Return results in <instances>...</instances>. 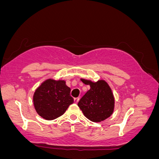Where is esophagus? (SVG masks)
Here are the masks:
<instances>
[{
  "instance_id": "esophagus-1",
  "label": "esophagus",
  "mask_w": 159,
  "mask_h": 159,
  "mask_svg": "<svg viewBox=\"0 0 159 159\" xmlns=\"http://www.w3.org/2000/svg\"><path fill=\"white\" fill-rule=\"evenodd\" d=\"M79 98H74V103H77L78 102H79Z\"/></svg>"
}]
</instances>
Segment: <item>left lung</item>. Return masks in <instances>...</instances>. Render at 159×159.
<instances>
[{
	"instance_id": "left-lung-1",
	"label": "left lung",
	"mask_w": 159,
	"mask_h": 159,
	"mask_svg": "<svg viewBox=\"0 0 159 159\" xmlns=\"http://www.w3.org/2000/svg\"><path fill=\"white\" fill-rule=\"evenodd\" d=\"M91 89L80 98L78 106L88 119L101 122L111 116L114 109V97L111 88L105 80L97 82L80 79Z\"/></svg>"
}]
</instances>
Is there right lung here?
Wrapping results in <instances>:
<instances>
[{"instance_id":"1","label":"right lung","mask_w":159,"mask_h":159,"mask_svg":"<svg viewBox=\"0 0 159 159\" xmlns=\"http://www.w3.org/2000/svg\"><path fill=\"white\" fill-rule=\"evenodd\" d=\"M70 93V89L66 86L64 80H45L34 93L35 109L44 119H56L62 116L73 103Z\"/></svg>"}]
</instances>
